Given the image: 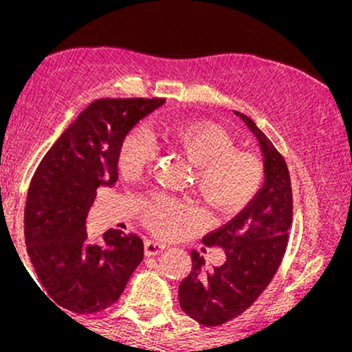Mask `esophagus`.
Wrapping results in <instances>:
<instances>
[{
	"mask_svg": "<svg viewBox=\"0 0 352 352\" xmlns=\"http://www.w3.org/2000/svg\"><path fill=\"white\" fill-rule=\"evenodd\" d=\"M165 250V245L159 243V241H145L144 243V253L145 256H155V254H160Z\"/></svg>",
	"mask_w": 352,
	"mask_h": 352,
	"instance_id": "34e87169",
	"label": "esophagus"
}]
</instances>
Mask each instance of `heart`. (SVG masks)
Listing matches in <instances>:
<instances>
[{
  "label": "heart",
  "mask_w": 352,
  "mask_h": 352,
  "mask_svg": "<svg viewBox=\"0 0 352 352\" xmlns=\"http://www.w3.org/2000/svg\"><path fill=\"white\" fill-rule=\"evenodd\" d=\"M165 142L184 153L193 167L199 197L218 212H238L256 195L263 182V164L256 155L236 152L235 140L213 122H170L162 125ZM153 145L145 129L134 127L122 137L117 162L124 173H137L151 162ZM193 212L167 197H153L144 220L159 235H170Z\"/></svg>",
  "instance_id": "heart-1"
}]
</instances>
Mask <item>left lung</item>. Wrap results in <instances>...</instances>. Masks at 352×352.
Returning a JSON list of instances; mask_svg holds the SVG:
<instances>
[{"label": "left lung", "instance_id": "obj_1", "mask_svg": "<svg viewBox=\"0 0 352 352\" xmlns=\"http://www.w3.org/2000/svg\"><path fill=\"white\" fill-rule=\"evenodd\" d=\"M256 137L263 153L265 184L254 199L227 225L204 236L220 246L227 261L205 268L192 252V272L179 286L182 309L204 326H220L256 301L285 256L293 220V193L285 159L250 117L236 112Z\"/></svg>", "mask_w": 352, "mask_h": 352}]
</instances>
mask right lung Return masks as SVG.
<instances>
[{"instance_id": "right-lung-1", "label": "right lung", "mask_w": 352, "mask_h": 352, "mask_svg": "<svg viewBox=\"0 0 352 352\" xmlns=\"http://www.w3.org/2000/svg\"><path fill=\"white\" fill-rule=\"evenodd\" d=\"M164 102L135 98L89 104L36 168L24 208V238L39 281L60 308L78 314L109 308L142 261L139 236L107 230L94 243L86 220L98 188L116 184L122 137Z\"/></svg>"}]
</instances>
